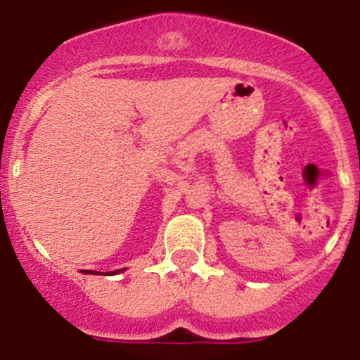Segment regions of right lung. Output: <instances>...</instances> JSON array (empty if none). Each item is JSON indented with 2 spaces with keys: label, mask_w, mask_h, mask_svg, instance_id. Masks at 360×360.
<instances>
[{
  "label": "right lung",
  "mask_w": 360,
  "mask_h": 360,
  "mask_svg": "<svg viewBox=\"0 0 360 360\" xmlns=\"http://www.w3.org/2000/svg\"><path fill=\"white\" fill-rule=\"evenodd\" d=\"M119 271H120V269H117V271H113V273H119ZM85 273H87V271H85ZM89 273H91V271H89ZM92 273H94V271H92ZM113 273L110 271V273H106V275H113Z\"/></svg>",
  "instance_id": "obj_1"
}]
</instances>
